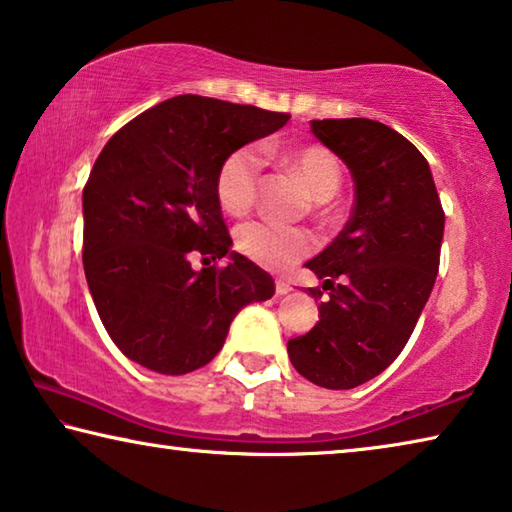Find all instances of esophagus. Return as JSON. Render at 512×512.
<instances>
[{
    "label": "esophagus",
    "mask_w": 512,
    "mask_h": 512,
    "mask_svg": "<svg viewBox=\"0 0 512 512\" xmlns=\"http://www.w3.org/2000/svg\"><path fill=\"white\" fill-rule=\"evenodd\" d=\"M274 290H276V295H288V292L292 290V286H290V283L288 281H283V279H276V283H274Z\"/></svg>",
    "instance_id": "1"
}]
</instances>
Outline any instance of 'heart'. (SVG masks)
I'll list each match as a JSON object with an SVG mask.
<instances>
[{"mask_svg":"<svg viewBox=\"0 0 512 512\" xmlns=\"http://www.w3.org/2000/svg\"><path fill=\"white\" fill-rule=\"evenodd\" d=\"M286 170L295 172L315 199H329L340 188V165L322 145H299L270 152ZM263 158L256 147L233 149L217 167L215 195L229 215H245L256 204L261 183ZM236 247L251 263L270 272H286L315 247L308 231L279 222L261 220L242 224L236 233Z\"/></svg>","mask_w":512,"mask_h":512,"instance_id":"b5f03b06","label":"heart"}]
</instances>
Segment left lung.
<instances>
[{"mask_svg":"<svg viewBox=\"0 0 512 512\" xmlns=\"http://www.w3.org/2000/svg\"><path fill=\"white\" fill-rule=\"evenodd\" d=\"M311 131L345 161L356 197L345 229L306 263L331 292L288 356L304 379L349 390L406 347L438 276L445 211L426 158L395 129L347 117L313 120Z\"/></svg>","mask_w":512,"mask_h":512,"instance_id":"8db88e82","label":"left lung"}]
</instances>
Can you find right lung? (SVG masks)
I'll return each mask as SVG.
<instances>
[{
	"label": "right lung",
	"instance_id": "add662e5",
	"mask_svg": "<svg viewBox=\"0 0 512 512\" xmlns=\"http://www.w3.org/2000/svg\"><path fill=\"white\" fill-rule=\"evenodd\" d=\"M288 113L179 95L133 117L106 142L83 188V270L108 335L158 374L211 363L272 276L231 251L215 195L233 149L279 131ZM199 255L207 267L189 265ZM230 256V265L211 266Z\"/></svg>",
	"mask_w": 512,
	"mask_h": 512
}]
</instances>
